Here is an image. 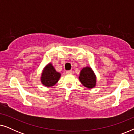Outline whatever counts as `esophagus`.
Instances as JSON below:
<instances>
[{
    "mask_svg": "<svg viewBox=\"0 0 134 134\" xmlns=\"http://www.w3.org/2000/svg\"><path fill=\"white\" fill-rule=\"evenodd\" d=\"M66 74H72V71H66Z\"/></svg>",
    "mask_w": 134,
    "mask_h": 134,
    "instance_id": "1",
    "label": "esophagus"
}]
</instances>
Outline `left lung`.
Instances as JSON below:
<instances>
[{
  "mask_svg": "<svg viewBox=\"0 0 134 134\" xmlns=\"http://www.w3.org/2000/svg\"><path fill=\"white\" fill-rule=\"evenodd\" d=\"M79 80L84 87L93 88L96 86V77L90 67H85L80 72Z\"/></svg>",
  "mask_w": 134,
  "mask_h": 134,
  "instance_id": "1",
  "label": "left lung"
}]
</instances>
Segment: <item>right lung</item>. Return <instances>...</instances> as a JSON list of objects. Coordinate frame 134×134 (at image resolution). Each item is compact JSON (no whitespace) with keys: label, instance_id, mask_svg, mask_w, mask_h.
<instances>
[{"label":"right lung","instance_id":"add662e5","mask_svg":"<svg viewBox=\"0 0 134 134\" xmlns=\"http://www.w3.org/2000/svg\"><path fill=\"white\" fill-rule=\"evenodd\" d=\"M60 76V73L57 72L52 64L49 63L46 66L42 72L41 83L46 87H52L57 83Z\"/></svg>","mask_w":134,"mask_h":134}]
</instances>
